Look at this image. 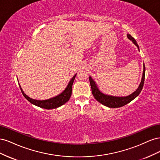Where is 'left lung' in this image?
<instances>
[{"mask_svg":"<svg viewBox=\"0 0 160 160\" xmlns=\"http://www.w3.org/2000/svg\"><path fill=\"white\" fill-rule=\"evenodd\" d=\"M128 37L129 38L131 41H132L134 44L138 47L139 49V46L138 43L134 39V38L131 36L129 34L128 35ZM145 72H146V67L145 65H143V76L141 83L139 84V88L138 89L135 91L132 94L129 95L127 97H113V96H109L105 95L101 93V92L99 90V89L97 87L95 81L92 79L91 77H89V82L91 88L92 94H93L95 99L98 101L101 104H103L105 106H107L110 108H121L122 106H124L126 104L131 102L133 99H134L140 93V92L142 91L143 84H144V80H145Z\"/></svg>","mask_w":160,"mask_h":160,"instance_id":"left-lung-1","label":"left lung"}]
</instances>
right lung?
Returning a JSON list of instances; mask_svg holds the SVG:
<instances>
[{
	"mask_svg": "<svg viewBox=\"0 0 160 160\" xmlns=\"http://www.w3.org/2000/svg\"><path fill=\"white\" fill-rule=\"evenodd\" d=\"M76 75L77 74H75L73 76V77L71 79V80L69 81V83L68 85H67V88L64 90V91L62 92V93H61L59 95L55 97V98H52L51 99H47V100L40 101V100L32 99L30 98L29 97H28L25 93H24V91L21 89V86L20 85L19 86H20V88H21V92H22L23 96L25 97V98L32 104L37 105L39 108L46 109H55V108H59V107H60V106L65 104L70 99L71 93H72V85L74 82Z\"/></svg>",
	"mask_w": 160,
	"mask_h": 160,
	"instance_id": "obj_1",
	"label": "right lung"
}]
</instances>
